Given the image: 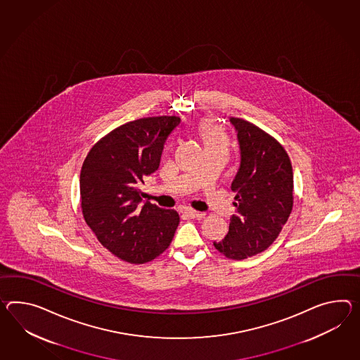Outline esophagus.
Listing matches in <instances>:
<instances>
[{
    "instance_id": "34e87169",
    "label": "esophagus",
    "mask_w": 360,
    "mask_h": 360,
    "mask_svg": "<svg viewBox=\"0 0 360 360\" xmlns=\"http://www.w3.org/2000/svg\"><path fill=\"white\" fill-rule=\"evenodd\" d=\"M186 214L190 217V219H202L205 216V213L202 212L193 211V210H187Z\"/></svg>"
}]
</instances>
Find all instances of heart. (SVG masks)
Wrapping results in <instances>:
<instances>
[{"instance_id": "heart-1", "label": "heart", "mask_w": 360, "mask_h": 360, "mask_svg": "<svg viewBox=\"0 0 360 360\" xmlns=\"http://www.w3.org/2000/svg\"><path fill=\"white\" fill-rule=\"evenodd\" d=\"M198 135L202 141L204 148H213V147H225L228 148L229 136L224 127L213 121L211 118H205L198 124Z\"/></svg>"}]
</instances>
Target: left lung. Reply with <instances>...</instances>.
<instances>
[{"label":"left lung","mask_w":360,"mask_h":360,"mask_svg":"<svg viewBox=\"0 0 360 360\" xmlns=\"http://www.w3.org/2000/svg\"><path fill=\"white\" fill-rule=\"evenodd\" d=\"M230 121L242 156L231 184L237 212L228 236L213 245L228 259L243 260L265 251L280 236L294 205V176L289 155L274 136L242 118Z\"/></svg>","instance_id":"obj_1"}]
</instances>
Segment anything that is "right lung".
I'll return each mask as SVG.
<instances>
[{
	"label": "right lung",
	"mask_w": 360,
	"mask_h": 360,
	"mask_svg": "<svg viewBox=\"0 0 360 360\" xmlns=\"http://www.w3.org/2000/svg\"><path fill=\"white\" fill-rule=\"evenodd\" d=\"M176 115L135 120L92 146L80 170V207L98 242L123 262L148 263L172 243L179 216L141 202L144 176L156 172Z\"/></svg>",
	"instance_id": "1"
}]
</instances>
